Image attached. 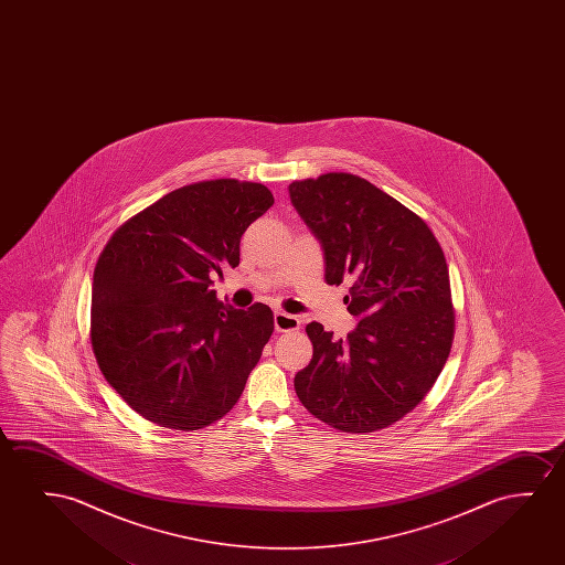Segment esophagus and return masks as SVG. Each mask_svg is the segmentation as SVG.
I'll return each mask as SVG.
<instances>
[{"label": "esophagus", "instance_id": "obj_1", "mask_svg": "<svg viewBox=\"0 0 565 565\" xmlns=\"http://www.w3.org/2000/svg\"><path fill=\"white\" fill-rule=\"evenodd\" d=\"M274 326L278 332H291V330H299L301 320L294 317V315H287V312H276L274 315Z\"/></svg>", "mask_w": 565, "mask_h": 565}]
</instances>
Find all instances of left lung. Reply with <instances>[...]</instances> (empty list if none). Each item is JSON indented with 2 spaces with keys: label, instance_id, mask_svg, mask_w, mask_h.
<instances>
[{
  "label": "left lung",
  "instance_id": "left-lung-1",
  "mask_svg": "<svg viewBox=\"0 0 565 565\" xmlns=\"http://www.w3.org/2000/svg\"><path fill=\"white\" fill-rule=\"evenodd\" d=\"M289 199L324 250L326 284L351 281L348 340L307 326L309 366L295 374L302 405L343 433L394 425L425 399L448 361L454 307L448 264L430 227L351 173L294 181Z\"/></svg>",
  "mask_w": 565,
  "mask_h": 565
}]
</instances>
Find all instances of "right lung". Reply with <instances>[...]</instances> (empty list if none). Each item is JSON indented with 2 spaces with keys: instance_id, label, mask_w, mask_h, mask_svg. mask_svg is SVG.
Listing matches in <instances>:
<instances>
[{
  "instance_id": "right-lung-1",
  "label": "right lung",
  "mask_w": 565,
  "mask_h": 565,
  "mask_svg": "<svg viewBox=\"0 0 565 565\" xmlns=\"http://www.w3.org/2000/svg\"><path fill=\"white\" fill-rule=\"evenodd\" d=\"M274 204L235 179L181 186L125 222L94 268L90 340L104 379L150 423L199 430L237 403L274 332L270 307L217 301L243 233Z\"/></svg>"
}]
</instances>
